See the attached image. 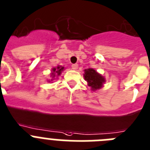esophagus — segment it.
I'll return each mask as SVG.
<instances>
[{"mask_svg":"<svg viewBox=\"0 0 150 150\" xmlns=\"http://www.w3.org/2000/svg\"><path fill=\"white\" fill-rule=\"evenodd\" d=\"M78 67H79V65H78V64H72V65H71V68H72V69H74V70H76V69H78Z\"/></svg>","mask_w":150,"mask_h":150,"instance_id":"obj_1","label":"esophagus"}]
</instances>
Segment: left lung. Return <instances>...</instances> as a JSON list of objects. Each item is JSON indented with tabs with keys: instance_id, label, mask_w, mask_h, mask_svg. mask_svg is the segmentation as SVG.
<instances>
[{
	"instance_id": "1",
	"label": "left lung",
	"mask_w": 150,
	"mask_h": 150,
	"mask_svg": "<svg viewBox=\"0 0 150 150\" xmlns=\"http://www.w3.org/2000/svg\"><path fill=\"white\" fill-rule=\"evenodd\" d=\"M85 79L88 83V86L92 88L93 90L100 88L104 82V78L98 74L94 69H88L85 70Z\"/></svg>"
}]
</instances>
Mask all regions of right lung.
I'll return each mask as SVG.
<instances>
[{
    "instance_id": "add662e5",
    "label": "right lung",
    "mask_w": 150,
    "mask_h": 150,
    "mask_svg": "<svg viewBox=\"0 0 150 150\" xmlns=\"http://www.w3.org/2000/svg\"><path fill=\"white\" fill-rule=\"evenodd\" d=\"M64 69V67H61V66H58L57 69L56 68H54L53 69H52V75H53V76H55L56 75V74H57V75H59L60 74H61V72L62 71H63Z\"/></svg>"
}]
</instances>
